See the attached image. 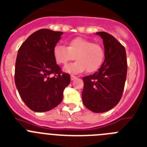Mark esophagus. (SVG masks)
Here are the masks:
<instances>
[{
	"label": "esophagus",
	"mask_w": 147,
	"mask_h": 147,
	"mask_svg": "<svg viewBox=\"0 0 147 147\" xmlns=\"http://www.w3.org/2000/svg\"><path fill=\"white\" fill-rule=\"evenodd\" d=\"M76 78H77V77H76V76H74V75H71V80H72V81H73V80H76Z\"/></svg>",
	"instance_id": "1"
}]
</instances>
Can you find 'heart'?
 Listing matches in <instances>:
<instances>
[{
    "label": "heart",
    "mask_w": 147,
    "mask_h": 147,
    "mask_svg": "<svg viewBox=\"0 0 147 147\" xmlns=\"http://www.w3.org/2000/svg\"><path fill=\"white\" fill-rule=\"evenodd\" d=\"M54 57L58 64L65 65L75 59L77 61L67 65L64 71L70 74H80L87 70L89 73L97 71L105 58L102 45L94 43L82 37H76L68 42L67 47L57 44L53 51Z\"/></svg>",
    "instance_id": "b5f03b06"
}]
</instances>
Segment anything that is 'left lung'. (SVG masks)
<instances>
[{"label":"left lung","mask_w":147,"mask_h":147,"mask_svg":"<svg viewBox=\"0 0 147 147\" xmlns=\"http://www.w3.org/2000/svg\"><path fill=\"white\" fill-rule=\"evenodd\" d=\"M103 40L105 61L93 75L84 76L82 98L84 105L94 113L111 110L121 98L127 78V62L124 47L113 36L97 32Z\"/></svg>","instance_id":"1"}]
</instances>
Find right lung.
Segmentation results:
<instances>
[{
	"label": "right lung",
	"instance_id": "right-lung-1",
	"mask_svg": "<svg viewBox=\"0 0 147 147\" xmlns=\"http://www.w3.org/2000/svg\"><path fill=\"white\" fill-rule=\"evenodd\" d=\"M62 34L40 29L30 35L18 50L15 85L23 102L34 112H46L59 105L65 88L71 82L70 75L62 72L53 54Z\"/></svg>",
	"mask_w": 147,
	"mask_h": 147
}]
</instances>
